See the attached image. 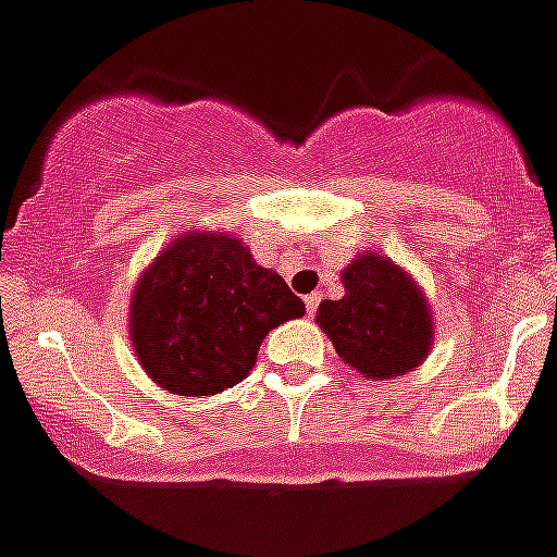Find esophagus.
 Segmentation results:
<instances>
[{
  "label": "esophagus",
  "mask_w": 557,
  "mask_h": 557,
  "mask_svg": "<svg viewBox=\"0 0 557 557\" xmlns=\"http://www.w3.org/2000/svg\"><path fill=\"white\" fill-rule=\"evenodd\" d=\"M317 306H320V294H308L306 297V314L308 317H314L317 314Z\"/></svg>",
  "instance_id": "esophagus-1"
}]
</instances>
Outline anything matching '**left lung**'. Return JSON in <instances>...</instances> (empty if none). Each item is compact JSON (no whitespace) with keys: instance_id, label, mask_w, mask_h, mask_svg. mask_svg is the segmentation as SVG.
Instances as JSON below:
<instances>
[{"instance_id":"left-lung-1","label":"left lung","mask_w":557,"mask_h":557,"mask_svg":"<svg viewBox=\"0 0 557 557\" xmlns=\"http://www.w3.org/2000/svg\"><path fill=\"white\" fill-rule=\"evenodd\" d=\"M343 300H322L317 325L336 357L366 380L416 371L433 348V311L422 286L382 251H359L343 269Z\"/></svg>"}]
</instances>
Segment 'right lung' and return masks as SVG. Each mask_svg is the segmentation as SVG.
I'll use <instances>...</instances> for the list:
<instances>
[{
	"instance_id": "1",
	"label": "right lung",
	"mask_w": 557,
	"mask_h": 557,
	"mask_svg": "<svg viewBox=\"0 0 557 557\" xmlns=\"http://www.w3.org/2000/svg\"><path fill=\"white\" fill-rule=\"evenodd\" d=\"M302 314L300 297L240 237L189 228L135 280L129 345L158 387L214 396L249 376L271 329Z\"/></svg>"
}]
</instances>
